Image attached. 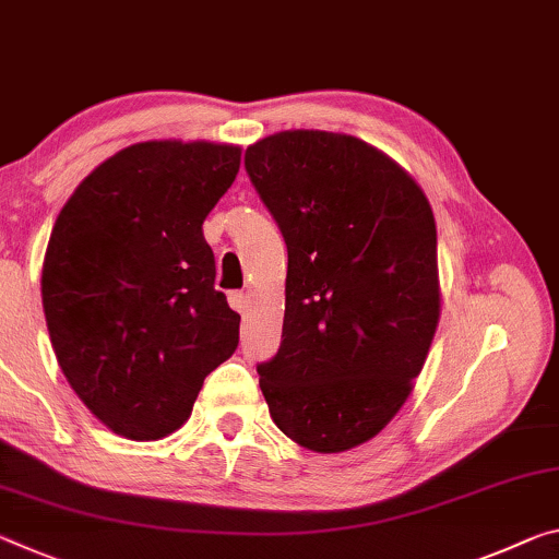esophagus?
Segmentation results:
<instances>
[{
	"label": "esophagus",
	"mask_w": 559,
	"mask_h": 559,
	"mask_svg": "<svg viewBox=\"0 0 559 559\" xmlns=\"http://www.w3.org/2000/svg\"><path fill=\"white\" fill-rule=\"evenodd\" d=\"M228 304H231V308H236L238 313H246L248 306H251V298L241 294V290H234V294H228Z\"/></svg>",
	"instance_id": "esophagus-1"
}]
</instances>
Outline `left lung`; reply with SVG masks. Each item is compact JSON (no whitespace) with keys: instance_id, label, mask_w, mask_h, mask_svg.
<instances>
[{"instance_id":"obj_1","label":"left lung","mask_w":559,"mask_h":559,"mask_svg":"<svg viewBox=\"0 0 559 559\" xmlns=\"http://www.w3.org/2000/svg\"><path fill=\"white\" fill-rule=\"evenodd\" d=\"M246 171L288 246L281 348L259 385L283 436L345 453L413 393L440 321L438 231L418 181L350 134L278 131Z\"/></svg>"}]
</instances>
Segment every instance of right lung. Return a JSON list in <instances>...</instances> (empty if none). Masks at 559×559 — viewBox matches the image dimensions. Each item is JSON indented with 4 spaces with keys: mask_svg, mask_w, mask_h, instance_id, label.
<instances>
[{
    "mask_svg": "<svg viewBox=\"0 0 559 559\" xmlns=\"http://www.w3.org/2000/svg\"><path fill=\"white\" fill-rule=\"evenodd\" d=\"M238 166L234 144L141 141L96 166L51 228V348L79 401L121 438L179 430L203 378L234 356L241 316L214 288L203 221Z\"/></svg>",
    "mask_w": 559,
    "mask_h": 559,
    "instance_id": "right-lung-1",
    "label": "right lung"
}]
</instances>
